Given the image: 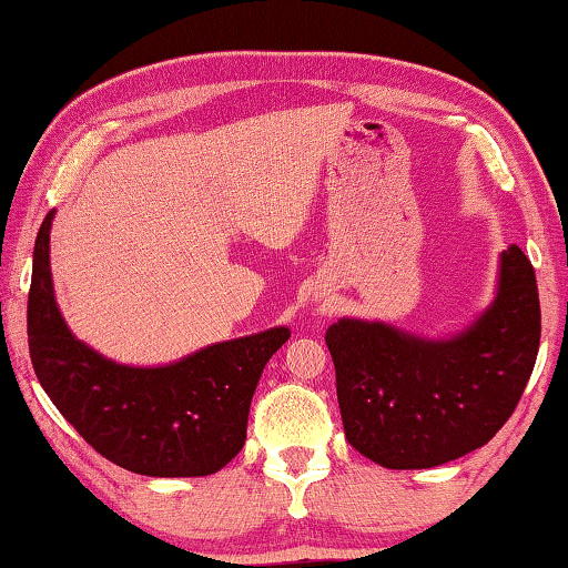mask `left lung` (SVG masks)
I'll return each instance as SVG.
<instances>
[{"mask_svg":"<svg viewBox=\"0 0 568 568\" xmlns=\"http://www.w3.org/2000/svg\"><path fill=\"white\" fill-rule=\"evenodd\" d=\"M541 307L531 261L508 245L496 297L450 338L341 318L325 331L348 444L383 468H434L486 446L531 378Z\"/></svg>","mask_w":568,"mask_h":568,"instance_id":"1","label":"left lung"}]
</instances>
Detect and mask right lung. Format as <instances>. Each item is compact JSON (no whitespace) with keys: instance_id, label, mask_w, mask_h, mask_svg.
<instances>
[{"instance_id":"obj_1","label":"right lung","mask_w":568,"mask_h":568,"mask_svg":"<svg viewBox=\"0 0 568 568\" xmlns=\"http://www.w3.org/2000/svg\"><path fill=\"white\" fill-rule=\"evenodd\" d=\"M37 233L27 335L37 378L77 434L112 464L142 476H210L245 444L250 400L265 363L291 338L271 328L213 343L168 365L104 358L67 328L54 301L50 230Z\"/></svg>"}]
</instances>
